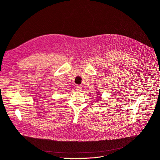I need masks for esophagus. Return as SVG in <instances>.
<instances>
[{
  "instance_id": "obj_1",
  "label": "esophagus",
  "mask_w": 160,
  "mask_h": 160,
  "mask_svg": "<svg viewBox=\"0 0 160 160\" xmlns=\"http://www.w3.org/2000/svg\"><path fill=\"white\" fill-rule=\"evenodd\" d=\"M76 90H77V91H81L82 90V86L81 85H77L76 86Z\"/></svg>"
}]
</instances>
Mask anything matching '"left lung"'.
I'll list each match as a JSON object with an SVG mask.
<instances>
[{
  "instance_id": "obj_1",
  "label": "left lung",
  "mask_w": 160,
  "mask_h": 160,
  "mask_svg": "<svg viewBox=\"0 0 160 160\" xmlns=\"http://www.w3.org/2000/svg\"><path fill=\"white\" fill-rule=\"evenodd\" d=\"M97 95H98V96H97V97H96V98H100V96H99V95H100V94H99V93H98V94H97Z\"/></svg>"
}]
</instances>
